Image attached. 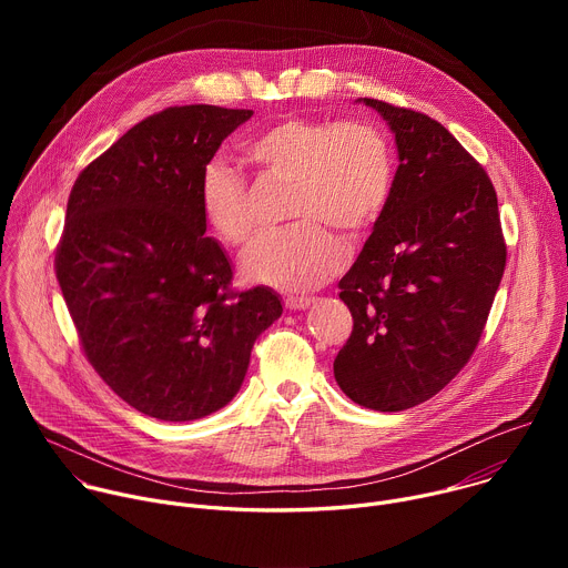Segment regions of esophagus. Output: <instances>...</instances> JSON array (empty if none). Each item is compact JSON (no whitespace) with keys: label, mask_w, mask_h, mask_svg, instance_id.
I'll use <instances>...</instances> for the list:
<instances>
[{"label":"esophagus","mask_w":568,"mask_h":568,"mask_svg":"<svg viewBox=\"0 0 568 568\" xmlns=\"http://www.w3.org/2000/svg\"><path fill=\"white\" fill-rule=\"evenodd\" d=\"M314 298L312 296H285L283 298V305L287 310H305Z\"/></svg>","instance_id":"esophagus-1"}]
</instances>
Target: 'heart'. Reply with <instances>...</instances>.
Segmentation results:
<instances>
[{
    "mask_svg": "<svg viewBox=\"0 0 568 568\" xmlns=\"http://www.w3.org/2000/svg\"><path fill=\"white\" fill-rule=\"evenodd\" d=\"M265 178L290 184L285 231L265 235L245 258L250 278L290 292L312 290L346 263L344 240L368 233L386 213L395 159L388 136L368 121L283 116L245 143ZM197 202L206 226L226 247L245 250L256 235L247 180L220 159L200 173Z\"/></svg>",
    "mask_w": 568,
    "mask_h": 568,
    "instance_id": "b5f03b06",
    "label": "heart"
}]
</instances>
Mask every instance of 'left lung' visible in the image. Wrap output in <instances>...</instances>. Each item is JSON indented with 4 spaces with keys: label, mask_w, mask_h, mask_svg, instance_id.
<instances>
[{
    "label": "left lung",
    "mask_w": 568,
    "mask_h": 568,
    "mask_svg": "<svg viewBox=\"0 0 568 568\" xmlns=\"http://www.w3.org/2000/svg\"><path fill=\"white\" fill-rule=\"evenodd\" d=\"M395 132L399 166L386 213L339 281L353 333L339 388L373 412H404L469 362L506 270L497 191L436 119L364 99Z\"/></svg>",
    "instance_id": "left-lung-1"
}]
</instances>
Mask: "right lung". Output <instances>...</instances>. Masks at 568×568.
I'll list each match as a JSON object with an SVG mask.
<instances>
[{
  "label": "right lung",
  "instance_id": "add662e5",
  "mask_svg": "<svg viewBox=\"0 0 568 568\" xmlns=\"http://www.w3.org/2000/svg\"><path fill=\"white\" fill-rule=\"evenodd\" d=\"M252 114L175 105L145 116L69 193L53 265L80 348L123 402L156 420L222 409L283 312L267 287H231L197 202L202 169Z\"/></svg>",
  "mask_w": 568,
  "mask_h": 568
}]
</instances>
